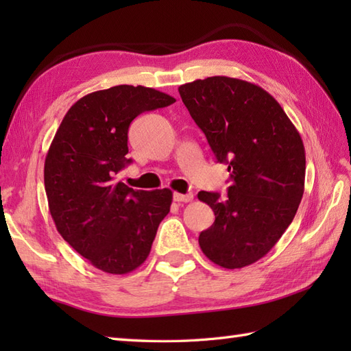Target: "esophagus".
Here are the masks:
<instances>
[{"instance_id": "1", "label": "esophagus", "mask_w": 351, "mask_h": 351, "mask_svg": "<svg viewBox=\"0 0 351 351\" xmlns=\"http://www.w3.org/2000/svg\"><path fill=\"white\" fill-rule=\"evenodd\" d=\"M173 200H175V202H178V204H181V202H191V200H193V195H191V193H187V195H182V193H175V195H173Z\"/></svg>"}]
</instances>
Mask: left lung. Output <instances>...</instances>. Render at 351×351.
I'll return each instance as SVG.
<instances>
[{"label": "left lung", "instance_id": "left-lung-1", "mask_svg": "<svg viewBox=\"0 0 351 351\" xmlns=\"http://www.w3.org/2000/svg\"><path fill=\"white\" fill-rule=\"evenodd\" d=\"M178 90L232 181L228 196L199 191L215 215L199 235L200 249L229 270L250 265L274 247L300 205L306 171L300 134L280 104L249 81L208 77Z\"/></svg>", "mask_w": 351, "mask_h": 351}]
</instances>
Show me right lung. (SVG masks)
I'll return each mask as SVG.
<instances>
[{
    "instance_id": "obj_1",
    "label": "right lung",
    "mask_w": 351,
    "mask_h": 351,
    "mask_svg": "<svg viewBox=\"0 0 351 351\" xmlns=\"http://www.w3.org/2000/svg\"><path fill=\"white\" fill-rule=\"evenodd\" d=\"M175 101L143 86L88 93L68 110L52 138L43 170L51 217L63 240L102 271L126 274L143 264L170 211L171 190H134L117 173L131 162V122Z\"/></svg>"
}]
</instances>
